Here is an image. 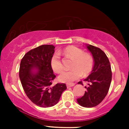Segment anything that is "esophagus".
I'll return each instance as SVG.
<instances>
[{"mask_svg": "<svg viewBox=\"0 0 129 129\" xmlns=\"http://www.w3.org/2000/svg\"><path fill=\"white\" fill-rule=\"evenodd\" d=\"M75 85L74 83H68L67 84V88H69V87H72V86H74Z\"/></svg>", "mask_w": 129, "mask_h": 129, "instance_id": "obj_1", "label": "esophagus"}]
</instances>
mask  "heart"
I'll use <instances>...</instances> for the list:
<instances>
[{"mask_svg": "<svg viewBox=\"0 0 129 129\" xmlns=\"http://www.w3.org/2000/svg\"><path fill=\"white\" fill-rule=\"evenodd\" d=\"M65 56L70 57L73 59L72 70L63 71L59 75L58 79L61 82L70 83L82 76L88 74L93 68L94 59L90 54L85 53L83 50L74 46H68L63 50ZM51 67L53 71L59 73L63 69L61 57L59 53H55L50 60Z\"/></svg>", "mask_w": 129, "mask_h": 129, "instance_id": "b5f03b06", "label": "heart"}]
</instances>
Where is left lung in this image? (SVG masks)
Instances as JSON below:
<instances>
[{"label": "left lung", "instance_id": "obj_1", "mask_svg": "<svg viewBox=\"0 0 129 129\" xmlns=\"http://www.w3.org/2000/svg\"><path fill=\"white\" fill-rule=\"evenodd\" d=\"M91 52L94 61V65L90 74L85 79L88 84L86 91L81 98L77 99V103L86 108L94 107L104 100L109 92L112 80V70L107 55L100 48L90 44L86 45ZM78 84L83 85L82 81Z\"/></svg>", "mask_w": 129, "mask_h": 129}]
</instances>
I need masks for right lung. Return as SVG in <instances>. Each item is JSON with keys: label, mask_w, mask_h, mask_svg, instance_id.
Returning <instances> with one entry per match:
<instances>
[{"label": "right lung", "mask_w": 129, "mask_h": 129, "mask_svg": "<svg viewBox=\"0 0 129 129\" xmlns=\"http://www.w3.org/2000/svg\"><path fill=\"white\" fill-rule=\"evenodd\" d=\"M54 49L53 45H41L27 52L20 61L19 77L24 90L28 98L40 107L56 105L67 89L64 83L52 85L55 78L50 64ZM34 70L38 72L32 73Z\"/></svg>", "instance_id": "add662e5"}]
</instances>
